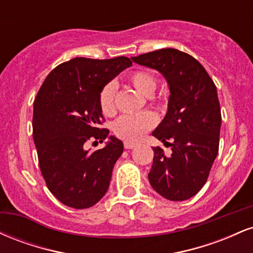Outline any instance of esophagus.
<instances>
[{
	"label": "esophagus",
	"mask_w": 253,
	"mask_h": 253,
	"mask_svg": "<svg viewBox=\"0 0 253 253\" xmlns=\"http://www.w3.org/2000/svg\"><path fill=\"white\" fill-rule=\"evenodd\" d=\"M135 145H136V144H134V143H130V141H125V143H124L125 149H127V150L133 149V147H135Z\"/></svg>",
	"instance_id": "34e87169"
}]
</instances>
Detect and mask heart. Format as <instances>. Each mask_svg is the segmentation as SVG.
Masks as SVG:
<instances>
[{
	"instance_id": "heart-1",
	"label": "heart",
	"mask_w": 253,
	"mask_h": 253,
	"mask_svg": "<svg viewBox=\"0 0 253 253\" xmlns=\"http://www.w3.org/2000/svg\"><path fill=\"white\" fill-rule=\"evenodd\" d=\"M127 81L136 91L144 96H149L155 91L157 82L153 75L147 71H134L127 77ZM115 85L107 84L101 90L100 107L103 114L112 115L115 110ZM156 117L153 113L144 112L136 115H125L115 121L113 129L120 138L128 141H136L143 136L146 130L155 126Z\"/></svg>"
}]
</instances>
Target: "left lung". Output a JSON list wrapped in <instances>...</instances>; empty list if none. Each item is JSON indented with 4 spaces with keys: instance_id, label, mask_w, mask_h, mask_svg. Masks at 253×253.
<instances>
[{
    "instance_id": "obj_1",
    "label": "left lung",
    "mask_w": 253,
    "mask_h": 253,
    "mask_svg": "<svg viewBox=\"0 0 253 253\" xmlns=\"http://www.w3.org/2000/svg\"><path fill=\"white\" fill-rule=\"evenodd\" d=\"M132 60L163 75L170 90L168 112L152 135L170 146L171 153L153 147L150 184L164 199L184 201L205 185L219 151L221 112L216 86L195 58L176 48Z\"/></svg>"
}]
</instances>
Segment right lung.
Here are the masks:
<instances>
[{
	"label": "right lung",
	"mask_w": 253,
	"mask_h": 253,
	"mask_svg": "<svg viewBox=\"0 0 253 253\" xmlns=\"http://www.w3.org/2000/svg\"><path fill=\"white\" fill-rule=\"evenodd\" d=\"M127 57L74 58L53 69L38 91L33 108V139L46 185L65 206L92 207L109 188L114 164L124 144L101 128V90L129 68ZM109 141L94 153L89 138Z\"/></svg>",
	"instance_id": "obj_1"
}]
</instances>
